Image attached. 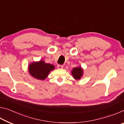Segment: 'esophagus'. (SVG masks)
Returning a JSON list of instances; mask_svg holds the SVG:
<instances>
[{"label": "esophagus", "mask_w": 124, "mask_h": 124, "mask_svg": "<svg viewBox=\"0 0 124 124\" xmlns=\"http://www.w3.org/2000/svg\"><path fill=\"white\" fill-rule=\"evenodd\" d=\"M57 68L58 69H62L63 68V66H62V65H60V64H58Z\"/></svg>", "instance_id": "1"}]
</instances>
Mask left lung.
Here are the masks:
<instances>
[{
	"label": "left lung",
	"mask_w": 124,
	"mask_h": 124,
	"mask_svg": "<svg viewBox=\"0 0 124 124\" xmlns=\"http://www.w3.org/2000/svg\"><path fill=\"white\" fill-rule=\"evenodd\" d=\"M72 74L75 80H79L83 75V70L81 67H75L72 70Z\"/></svg>",
	"instance_id": "8db88e82"
}]
</instances>
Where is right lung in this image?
<instances>
[{"label":"right lung","instance_id":"obj_1","mask_svg":"<svg viewBox=\"0 0 124 124\" xmlns=\"http://www.w3.org/2000/svg\"><path fill=\"white\" fill-rule=\"evenodd\" d=\"M54 69V65L46 63L44 61L33 62L29 65L28 71L29 74L35 79L45 80L49 73Z\"/></svg>","mask_w":124,"mask_h":124}]
</instances>
